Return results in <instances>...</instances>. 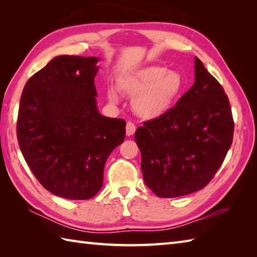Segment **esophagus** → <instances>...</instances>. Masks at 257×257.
Here are the masks:
<instances>
[{
  "instance_id": "1",
  "label": "esophagus",
  "mask_w": 257,
  "mask_h": 257,
  "mask_svg": "<svg viewBox=\"0 0 257 257\" xmlns=\"http://www.w3.org/2000/svg\"><path fill=\"white\" fill-rule=\"evenodd\" d=\"M136 133V125L132 122V121H128L127 124H125V135L130 137V136H133Z\"/></svg>"
}]
</instances>
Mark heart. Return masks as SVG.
I'll return each instance as SVG.
<instances>
[{
	"mask_svg": "<svg viewBox=\"0 0 257 257\" xmlns=\"http://www.w3.org/2000/svg\"><path fill=\"white\" fill-rule=\"evenodd\" d=\"M119 91L133 97V111L141 119L155 120L171 110L183 88V78L177 72L161 65H149L119 75L116 79ZM109 101L117 102L114 89L107 91Z\"/></svg>",
	"mask_w": 257,
	"mask_h": 257,
	"instance_id": "heart-1",
	"label": "heart"
}]
</instances>
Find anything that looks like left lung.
I'll return each instance as SVG.
<instances>
[{"instance_id": "8db88e82", "label": "left lung", "mask_w": 257, "mask_h": 257, "mask_svg": "<svg viewBox=\"0 0 257 257\" xmlns=\"http://www.w3.org/2000/svg\"><path fill=\"white\" fill-rule=\"evenodd\" d=\"M233 133L224 89L195 57L193 86L165 116L136 132L147 187L160 198L203 189L224 161Z\"/></svg>"}]
</instances>
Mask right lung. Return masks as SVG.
Here are the masks:
<instances>
[{
	"instance_id": "obj_1",
	"label": "right lung",
	"mask_w": 257,
	"mask_h": 257,
	"mask_svg": "<svg viewBox=\"0 0 257 257\" xmlns=\"http://www.w3.org/2000/svg\"><path fill=\"white\" fill-rule=\"evenodd\" d=\"M98 57L57 56L27 80L18 117L20 149L51 193L88 200L102 187L103 168L123 143L125 121L98 111Z\"/></svg>"
}]
</instances>
